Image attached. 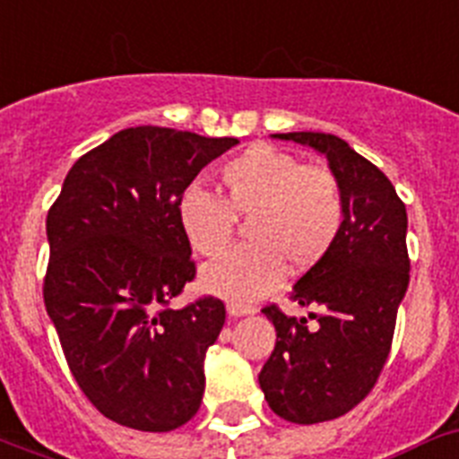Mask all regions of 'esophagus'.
I'll return each instance as SVG.
<instances>
[{
  "instance_id": "esophagus-1",
  "label": "esophagus",
  "mask_w": 459,
  "mask_h": 459,
  "mask_svg": "<svg viewBox=\"0 0 459 459\" xmlns=\"http://www.w3.org/2000/svg\"><path fill=\"white\" fill-rule=\"evenodd\" d=\"M226 310H229L230 317H245V315L254 313V307L240 306V303H229V306H226Z\"/></svg>"
}]
</instances>
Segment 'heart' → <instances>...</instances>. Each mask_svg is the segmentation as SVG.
<instances>
[{
  "label": "heart",
  "instance_id": "1",
  "mask_svg": "<svg viewBox=\"0 0 459 459\" xmlns=\"http://www.w3.org/2000/svg\"><path fill=\"white\" fill-rule=\"evenodd\" d=\"M219 200L186 188L177 205L188 247L214 259L229 247L236 219H247L245 240L200 273L210 294L249 303L280 284L284 265L303 273L325 259L345 219L338 177L322 165H303L271 144H254L230 158L217 177Z\"/></svg>",
  "mask_w": 459,
  "mask_h": 459
}]
</instances>
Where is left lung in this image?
<instances>
[{"instance_id": "8db88e82", "label": "left lung", "mask_w": 459, "mask_h": 459, "mask_svg": "<svg viewBox=\"0 0 459 459\" xmlns=\"http://www.w3.org/2000/svg\"><path fill=\"white\" fill-rule=\"evenodd\" d=\"M277 140L313 146L329 160L345 200L333 247L294 284L291 299L317 307L307 319L277 306L264 315L277 331L259 385L273 413L315 425L352 411L373 390L394 336L396 310L408 289L406 205L383 172L336 134L277 133Z\"/></svg>"}]
</instances>
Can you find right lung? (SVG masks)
Wrapping results in <instances>:
<instances>
[{
  "label": "right lung",
  "mask_w": 459,
  "mask_h": 459,
  "mask_svg": "<svg viewBox=\"0 0 459 459\" xmlns=\"http://www.w3.org/2000/svg\"><path fill=\"white\" fill-rule=\"evenodd\" d=\"M236 137L140 126L72 165L46 217V313L81 392L105 418L170 432L198 413L219 299L168 307L195 277L177 205Z\"/></svg>",
  "instance_id": "1"
}]
</instances>
